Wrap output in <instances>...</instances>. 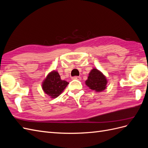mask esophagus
<instances>
[{
	"instance_id": "1",
	"label": "esophagus",
	"mask_w": 148,
	"mask_h": 148,
	"mask_svg": "<svg viewBox=\"0 0 148 148\" xmlns=\"http://www.w3.org/2000/svg\"><path fill=\"white\" fill-rule=\"evenodd\" d=\"M72 79H77V80H81V77H77V76H76V77H73L71 78Z\"/></svg>"
}]
</instances>
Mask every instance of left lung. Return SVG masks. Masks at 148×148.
<instances>
[{"instance_id":"obj_1","label":"left lung","mask_w":148,"mask_h":148,"mask_svg":"<svg viewBox=\"0 0 148 148\" xmlns=\"http://www.w3.org/2000/svg\"><path fill=\"white\" fill-rule=\"evenodd\" d=\"M85 83L93 91L102 92L106 88L107 80L103 73L96 69H92L89 72Z\"/></svg>"}]
</instances>
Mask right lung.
I'll return each instance as SVG.
<instances>
[{"label": "right lung", "mask_w": 148, "mask_h": 148, "mask_svg": "<svg viewBox=\"0 0 148 148\" xmlns=\"http://www.w3.org/2000/svg\"><path fill=\"white\" fill-rule=\"evenodd\" d=\"M69 83L62 80L59 73L53 70L44 80L42 87L44 92L51 98H56L63 92Z\"/></svg>", "instance_id": "right-lung-1"}]
</instances>
